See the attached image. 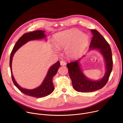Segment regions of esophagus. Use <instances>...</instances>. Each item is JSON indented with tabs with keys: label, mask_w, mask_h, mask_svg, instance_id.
<instances>
[{
	"label": "esophagus",
	"mask_w": 123,
	"mask_h": 123,
	"mask_svg": "<svg viewBox=\"0 0 123 123\" xmlns=\"http://www.w3.org/2000/svg\"><path fill=\"white\" fill-rule=\"evenodd\" d=\"M66 64H67V63L65 61L62 60V61H60V65L61 66H64V65H66Z\"/></svg>",
	"instance_id": "34e87169"
}]
</instances>
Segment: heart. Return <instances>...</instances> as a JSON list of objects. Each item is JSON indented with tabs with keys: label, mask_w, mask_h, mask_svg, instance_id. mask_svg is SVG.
Masks as SVG:
<instances>
[{
	"label": "heart",
	"mask_w": 123,
	"mask_h": 123,
	"mask_svg": "<svg viewBox=\"0 0 123 123\" xmlns=\"http://www.w3.org/2000/svg\"><path fill=\"white\" fill-rule=\"evenodd\" d=\"M89 43V36L75 29L59 33L54 41V44L57 49L68 47V53L73 56L80 55L88 45Z\"/></svg>",
	"instance_id": "heart-1"
}]
</instances>
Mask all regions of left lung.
<instances>
[{
    "label": "left lung",
    "mask_w": 123,
    "mask_h": 123,
    "mask_svg": "<svg viewBox=\"0 0 123 123\" xmlns=\"http://www.w3.org/2000/svg\"><path fill=\"white\" fill-rule=\"evenodd\" d=\"M91 31L93 37L90 45V50L97 49L100 51L105 59L106 72L101 79L92 80L84 74L80 67V60L84 56L77 60L68 63L67 67L73 87L78 92H92L102 89L108 81L112 69V52L110 45L97 30L92 29Z\"/></svg>",
    "instance_id": "1"
}]
</instances>
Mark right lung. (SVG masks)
Segmentation results:
<instances>
[{
  "instance_id": "obj_1",
  "label": "right lung",
  "mask_w": 123,
  "mask_h": 123,
  "mask_svg": "<svg viewBox=\"0 0 123 123\" xmlns=\"http://www.w3.org/2000/svg\"><path fill=\"white\" fill-rule=\"evenodd\" d=\"M44 32L45 31H44L38 30L24 34L14 45L11 54L10 59V67L12 80L13 84L18 89L24 94L36 98H41L47 96L51 94L54 91V86L53 83H52V79H53L54 76L56 74L59 67H60V62L57 61L56 63L50 67L42 84L39 86L32 90H27L22 88L16 82L12 74V63L14 54L17 49L29 41L38 40L45 38L46 36L44 34Z\"/></svg>"
}]
</instances>
